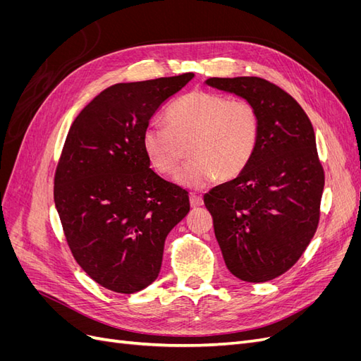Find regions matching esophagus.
Masks as SVG:
<instances>
[{
    "mask_svg": "<svg viewBox=\"0 0 361 361\" xmlns=\"http://www.w3.org/2000/svg\"><path fill=\"white\" fill-rule=\"evenodd\" d=\"M190 204H191V207H200V206H203V199L200 197V195L191 194L190 195Z\"/></svg>",
    "mask_w": 361,
    "mask_h": 361,
    "instance_id": "1",
    "label": "esophagus"
}]
</instances>
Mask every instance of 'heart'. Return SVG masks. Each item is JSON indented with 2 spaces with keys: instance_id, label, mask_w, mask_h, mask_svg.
<instances>
[{
  "instance_id": "1",
  "label": "heart",
  "mask_w": 361,
  "mask_h": 361,
  "mask_svg": "<svg viewBox=\"0 0 361 361\" xmlns=\"http://www.w3.org/2000/svg\"><path fill=\"white\" fill-rule=\"evenodd\" d=\"M167 126L152 125L143 134L145 154L162 176L176 173L183 187L202 188L216 178L231 180L253 158L260 135V117L247 99L194 90L173 102L166 113Z\"/></svg>"
}]
</instances>
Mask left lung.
Returning a JSON list of instances; mask_svg holds the SVG:
<instances>
[{
	"instance_id": "obj_1",
	"label": "left lung",
	"mask_w": 361,
	"mask_h": 361,
	"mask_svg": "<svg viewBox=\"0 0 361 361\" xmlns=\"http://www.w3.org/2000/svg\"><path fill=\"white\" fill-rule=\"evenodd\" d=\"M206 84L244 97L260 117L257 147L245 170L204 194L215 238L235 277L274 280L297 264L319 224L325 173L312 122L289 93L264 78Z\"/></svg>"
}]
</instances>
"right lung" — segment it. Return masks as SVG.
<instances>
[{
    "label": "right lung",
    "mask_w": 361,
    "mask_h": 361,
    "mask_svg": "<svg viewBox=\"0 0 361 361\" xmlns=\"http://www.w3.org/2000/svg\"><path fill=\"white\" fill-rule=\"evenodd\" d=\"M192 76L108 87L64 141L54 202L72 256L108 290L129 295L154 283L167 235L190 212L188 192L150 169L143 134Z\"/></svg>",
    "instance_id": "1"
}]
</instances>
